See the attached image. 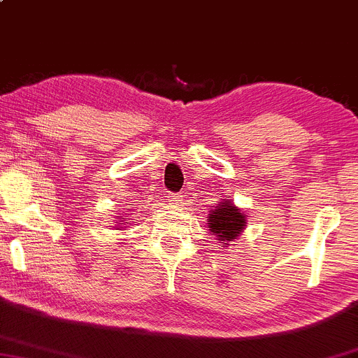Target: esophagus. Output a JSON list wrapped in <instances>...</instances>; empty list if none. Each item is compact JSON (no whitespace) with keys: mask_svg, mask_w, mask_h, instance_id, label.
<instances>
[{"mask_svg":"<svg viewBox=\"0 0 358 358\" xmlns=\"http://www.w3.org/2000/svg\"><path fill=\"white\" fill-rule=\"evenodd\" d=\"M167 198H169V201H171V203H178V201H180V198H182V194H180V193H169Z\"/></svg>","mask_w":358,"mask_h":358,"instance_id":"34e87169","label":"esophagus"}]
</instances>
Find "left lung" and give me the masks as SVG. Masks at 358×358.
Wrapping results in <instances>:
<instances>
[{
  "mask_svg": "<svg viewBox=\"0 0 358 358\" xmlns=\"http://www.w3.org/2000/svg\"><path fill=\"white\" fill-rule=\"evenodd\" d=\"M208 222L210 230L218 237V241L236 239L245 225L244 215L236 206L230 205V201H224L222 205L215 206V210H211Z\"/></svg>",
  "mask_w": 358,
  "mask_h": 358,
  "instance_id": "left-lung-1",
  "label": "left lung"
}]
</instances>
